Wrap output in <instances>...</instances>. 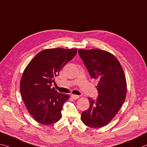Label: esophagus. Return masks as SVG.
I'll list each match as a JSON object with an SVG mask.
<instances>
[{
	"instance_id": "34e87169",
	"label": "esophagus",
	"mask_w": 147,
	"mask_h": 147,
	"mask_svg": "<svg viewBox=\"0 0 147 147\" xmlns=\"http://www.w3.org/2000/svg\"><path fill=\"white\" fill-rule=\"evenodd\" d=\"M71 97L73 99H78L79 98V96H77V95H71Z\"/></svg>"
}]
</instances>
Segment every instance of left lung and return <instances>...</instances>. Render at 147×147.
<instances>
[{
	"label": "left lung",
	"mask_w": 147,
	"mask_h": 147,
	"mask_svg": "<svg viewBox=\"0 0 147 147\" xmlns=\"http://www.w3.org/2000/svg\"><path fill=\"white\" fill-rule=\"evenodd\" d=\"M92 79L98 80L96 100L89 99V109L81 114L84 124L100 128L111 121L119 112L127 95V82L119 61L111 53L99 49L78 51Z\"/></svg>",
	"instance_id": "left-lung-1"
}]
</instances>
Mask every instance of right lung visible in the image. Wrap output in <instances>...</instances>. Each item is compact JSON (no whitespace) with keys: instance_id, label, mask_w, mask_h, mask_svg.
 I'll return each instance as SVG.
<instances>
[{"instance_id":"1","label":"right lung","mask_w":147,"mask_h":147,"mask_svg":"<svg viewBox=\"0 0 147 147\" xmlns=\"http://www.w3.org/2000/svg\"><path fill=\"white\" fill-rule=\"evenodd\" d=\"M77 51V48L46 49L26 67L20 83V94L28 112L38 123L52 125L61 118L63 105L69 96L59 93L51 88V83Z\"/></svg>"}]
</instances>
